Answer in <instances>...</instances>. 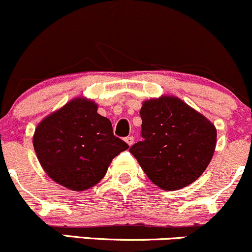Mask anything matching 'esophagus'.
Returning a JSON list of instances; mask_svg holds the SVG:
<instances>
[{"label":"esophagus","instance_id":"esophagus-1","mask_svg":"<svg viewBox=\"0 0 252 252\" xmlns=\"http://www.w3.org/2000/svg\"><path fill=\"white\" fill-rule=\"evenodd\" d=\"M124 141H126V145H128V146H132V143H134V137L128 136V137H126V139H124Z\"/></svg>","mask_w":252,"mask_h":252}]
</instances>
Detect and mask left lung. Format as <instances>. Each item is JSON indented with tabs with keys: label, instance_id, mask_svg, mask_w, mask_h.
Returning a JSON list of instances; mask_svg holds the SVG:
<instances>
[{
	"label": "left lung",
	"instance_id": "left-lung-1",
	"mask_svg": "<svg viewBox=\"0 0 252 252\" xmlns=\"http://www.w3.org/2000/svg\"><path fill=\"white\" fill-rule=\"evenodd\" d=\"M140 115L143 141L129 152L143 172L162 190L173 191L193 183L214 154V124L175 95L145 100Z\"/></svg>",
	"mask_w": 252,
	"mask_h": 252
}]
</instances>
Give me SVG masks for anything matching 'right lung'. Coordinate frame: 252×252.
Masks as SVG:
<instances>
[{
	"label": "right lung",
	"instance_id": "obj_1",
	"mask_svg": "<svg viewBox=\"0 0 252 252\" xmlns=\"http://www.w3.org/2000/svg\"><path fill=\"white\" fill-rule=\"evenodd\" d=\"M33 147L52 181L84 191L104 178L113 158L129 146L113 135L111 122L98 113V104L76 96L40 121Z\"/></svg>",
	"mask_w": 252,
	"mask_h": 252
}]
</instances>
